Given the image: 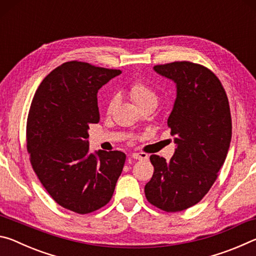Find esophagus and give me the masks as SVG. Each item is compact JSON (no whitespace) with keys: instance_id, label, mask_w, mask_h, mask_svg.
<instances>
[{"instance_id":"34e87169","label":"esophagus","mask_w":256,"mask_h":256,"mask_svg":"<svg viewBox=\"0 0 256 256\" xmlns=\"http://www.w3.org/2000/svg\"><path fill=\"white\" fill-rule=\"evenodd\" d=\"M131 157L133 159H136V160H146V159H148V154H144V152H133L131 154Z\"/></svg>"}]
</instances>
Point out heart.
Returning <instances> with one entry per match:
<instances>
[{
  "mask_svg": "<svg viewBox=\"0 0 256 256\" xmlns=\"http://www.w3.org/2000/svg\"><path fill=\"white\" fill-rule=\"evenodd\" d=\"M128 94L136 105L142 108L149 104L158 102V94L154 90L148 86L146 82L138 80L128 86ZM115 105V98H112L108 102V112L112 110V108Z\"/></svg>",
  "mask_w": 256,
  "mask_h": 256,
  "instance_id": "b5f03b06",
  "label": "heart"
}]
</instances>
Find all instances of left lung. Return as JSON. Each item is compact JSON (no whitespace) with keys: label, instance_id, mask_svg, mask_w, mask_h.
<instances>
[{"label":"left lung","instance_id":"1","mask_svg":"<svg viewBox=\"0 0 256 256\" xmlns=\"http://www.w3.org/2000/svg\"><path fill=\"white\" fill-rule=\"evenodd\" d=\"M154 68L176 84L167 125L177 148L170 162L150 156L154 172L144 193L160 210L183 211L204 198L226 160L232 140L230 108L222 82L201 64L177 60Z\"/></svg>","mask_w":256,"mask_h":256}]
</instances>
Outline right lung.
Segmentation results:
<instances>
[{
	"label": "right lung",
	"mask_w": 256,
	"mask_h": 256,
	"mask_svg": "<svg viewBox=\"0 0 256 256\" xmlns=\"http://www.w3.org/2000/svg\"><path fill=\"white\" fill-rule=\"evenodd\" d=\"M120 70L70 60L38 86L27 118V150L40 183L60 206L80 214L110 201L126 156L89 154L88 128L99 122L97 92Z\"/></svg>",
	"instance_id": "right-lung-1"
}]
</instances>
